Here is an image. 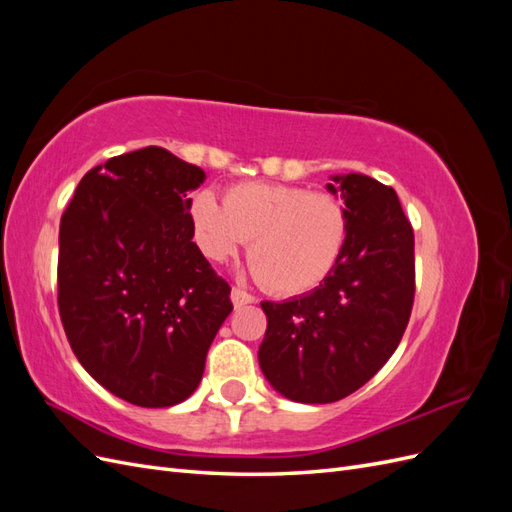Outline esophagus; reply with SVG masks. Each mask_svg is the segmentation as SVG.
<instances>
[{"mask_svg": "<svg viewBox=\"0 0 512 512\" xmlns=\"http://www.w3.org/2000/svg\"><path fill=\"white\" fill-rule=\"evenodd\" d=\"M230 301H232V305H235V307L239 309V307H243V305L254 303V297H252L250 292H245V290H241V288H232V290H230Z\"/></svg>", "mask_w": 512, "mask_h": 512, "instance_id": "esophagus-1", "label": "esophagus"}]
</instances>
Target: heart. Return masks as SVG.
I'll use <instances>...</instances> for the list:
<instances>
[{
	"mask_svg": "<svg viewBox=\"0 0 512 512\" xmlns=\"http://www.w3.org/2000/svg\"><path fill=\"white\" fill-rule=\"evenodd\" d=\"M196 241L211 260H226L250 239L247 258L271 292L294 297L327 280L348 239L342 200L284 183H239L224 205L211 190L190 203Z\"/></svg>",
	"mask_w": 512,
	"mask_h": 512,
	"instance_id": "b5f03b06",
	"label": "heart"
}]
</instances>
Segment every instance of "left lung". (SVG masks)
Listing matches in <instances>:
<instances>
[{
	"label": "left lung",
	"mask_w": 512,
	"mask_h": 512,
	"mask_svg": "<svg viewBox=\"0 0 512 512\" xmlns=\"http://www.w3.org/2000/svg\"><path fill=\"white\" fill-rule=\"evenodd\" d=\"M348 239L327 280L286 301H262V374L286 399L331 404L374 378L404 335L414 301V232L393 188L333 175Z\"/></svg>",
	"instance_id": "obj_1"
}]
</instances>
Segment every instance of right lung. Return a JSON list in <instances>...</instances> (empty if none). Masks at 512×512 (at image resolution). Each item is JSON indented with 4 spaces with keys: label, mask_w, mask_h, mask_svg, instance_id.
<instances>
[{
    "label": "right lung",
    "mask_w": 512,
    "mask_h": 512,
    "mask_svg": "<svg viewBox=\"0 0 512 512\" xmlns=\"http://www.w3.org/2000/svg\"><path fill=\"white\" fill-rule=\"evenodd\" d=\"M205 170L162 147L91 168L59 224V314L87 374L141 408L200 384L230 286L192 241Z\"/></svg>",
    "instance_id": "obj_1"
}]
</instances>
